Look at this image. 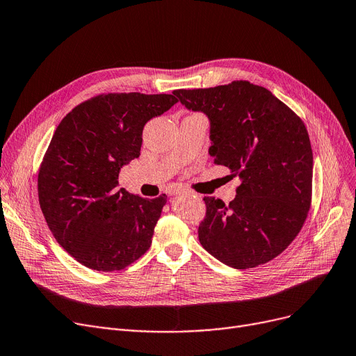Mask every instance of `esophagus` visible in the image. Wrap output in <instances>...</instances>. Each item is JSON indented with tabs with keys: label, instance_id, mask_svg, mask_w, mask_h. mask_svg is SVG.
I'll return each instance as SVG.
<instances>
[{
	"label": "esophagus",
	"instance_id": "obj_1",
	"mask_svg": "<svg viewBox=\"0 0 356 356\" xmlns=\"http://www.w3.org/2000/svg\"><path fill=\"white\" fill-rule=\"evenodd\" d=\"M180 192H181L180 189H168L167 193H168L170 196H173V195H177V193H180Z\"/></svg>",
	"mask_w": 356,
	"mask_h": 356
}]
</instances>
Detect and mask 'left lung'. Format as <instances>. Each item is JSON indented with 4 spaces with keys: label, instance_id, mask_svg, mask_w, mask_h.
Here are the masks:
<instances>
[{
    "label": "left lung",
    "instance_id": "1",
    "mask_svg": "<svg viewBox=\"0 0 356 356\" xmlns=\"http://www.w3.org/2000/svg\"><path fill=\"white\" fill-rule=\"evenodd\" d=\"M173 95L209 118L213 163L241 179L228 205L204 197L200 244L231 268L268 264L298 236L312 207L313 151L304 122L268 88L243 80Z\"/></svg>",
    "mask_w": 356,
    "mask_h": 356
}]
</instances>
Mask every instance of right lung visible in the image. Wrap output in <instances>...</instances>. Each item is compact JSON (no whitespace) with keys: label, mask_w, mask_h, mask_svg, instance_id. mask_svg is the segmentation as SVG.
I'll return each mask as SVG.
<instances>
[{"label":"right lung","mask_w":356,"mask_h":356,"mask_svg":"<svg viewBox=\"0 0 356 356\" xmlns=\"http://www.w3.org/2000/svg\"><path fill=\"white\" fill-rule=\"evenodd\" d=\"M173 95L106 92L60 120L38 175L43 216L55 240L88 269L115 272L140 259L167 202L118 191L122 165L140 157L145 123Z\"/></svg>","instance_id":"right-lung-1"}]
</instances>
